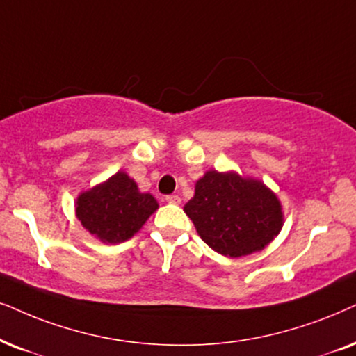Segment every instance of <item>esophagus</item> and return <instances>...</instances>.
<instances>
[{"label": "esophagus", "mask_w": 356, "mask_h": 356, "mask_svg": "<svg viewBox=\"0 0 356 356\" xmlns=\"http://www.w3.org/2000/svg\"><path fill=\"white\" fill-rule=\"evenodd\" d=\"M167 202H170V204H179V202H181V197H179L178 195L167 196Z\"/></svg>", "instance_id": "obj_1"}]
</instances>
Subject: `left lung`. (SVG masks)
Segmentation results:
<instances>
[{
    "label": "left lung",
    "mask_w": 356,
    "mask_h": 356,
    "mask_svg": "<svg viewBox=\"0 0 356 356\" xmlns=\"http://www.w3.org/2000/svg\"><path fill=\"white\" fill-rule=\"evenodd\" d=\"M184 212L212 250L227 258L261 252L284 224L278 196L261 179L209 170L195 184Z\"/></svg>",
    "instance_id": "1"
}]
</instances>
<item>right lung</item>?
Instances as JSON below:
<instances>
[{"label": "right lung", "mask_w": 356, "mask_h": 356, "mask_svg": "<svg viewBox=\"0 0 356 356\" xmlns=\"http://www.w3.org/2000/svg\"><path fill=\"white\" fill-rule=\"evenodd\" d=\"M159 202L150 193H142L126 172H118L106 181L81 191L75 200V216L83 227L103 243H122L134 237Z\"/></svg>", "instance_id": "obj_1"}]
</instances>
